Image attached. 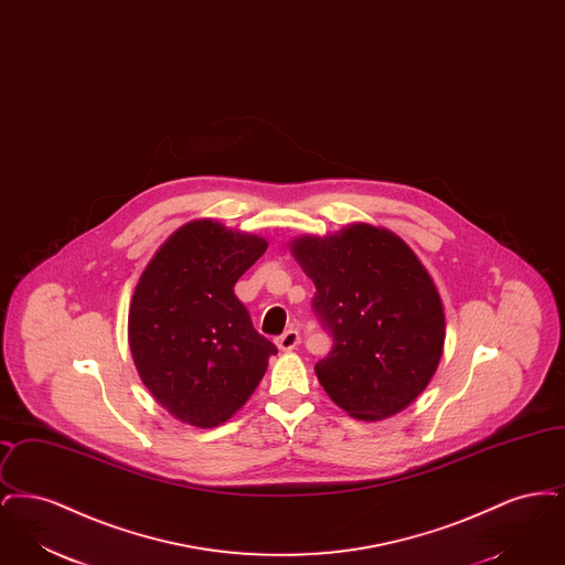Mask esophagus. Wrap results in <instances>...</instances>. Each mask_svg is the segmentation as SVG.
I'll use <instances>...</instances> for the list:
<instances>
[{
  "label": "esophagus",
  "instance_id": "esophagus-1",
  "mask_svg": "<svg viewBox=\"0 0 565 565\" xmlns=\"http://www.w3.org/2000/svg\"><path fill=\"white\" fill-rule=\"evenodd\" d=\"M277 348L281 351H290L295 350L296 345L300 343V334H298V330H286L281 337H277Z\"/></svg>",
  "mask_w": 565,
  "mask_h": 565
}]
</instances>
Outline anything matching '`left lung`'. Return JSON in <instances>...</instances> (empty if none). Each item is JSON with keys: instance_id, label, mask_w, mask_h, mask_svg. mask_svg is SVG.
I'll return each mask as SVG.
<instances>
[{"instance_id": "obj_1", "label": "left lung", "mask_w": 565, "mask_h": 565, "mask_svg": "<svg viewBox=\"0 0 565 565\" xmlns=\"http://www.w3.org/2000/svg\"><path fill=\"white\" fill-rule=\"evenodd\" d=\"M290 245L334 341L316 364L326 394L355 419L401 413L426 390L445 348L430 273L398 235L371 224Z\"/></svg>"}]
</instances>
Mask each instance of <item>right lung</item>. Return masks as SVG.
Segmentation results:
<instances>
[{
  "instance_id": "obj_1",
  "label": "right lung",
  "mask_w": 565,
  "mask_h": 565,
  "mask_svg": "<svg viewBox=\"0 0 565 565\" xmlns=\"http://www.w3.org/2000/svg\"><path fill=\"white\" fill-rule=\"evenodd\" d=\"M267 247L263 237L194 220L162 243L135 286L137 373L157 403L194 428L231 419L277 353L233 290Z\"/></svg>"
}]
</instances>
